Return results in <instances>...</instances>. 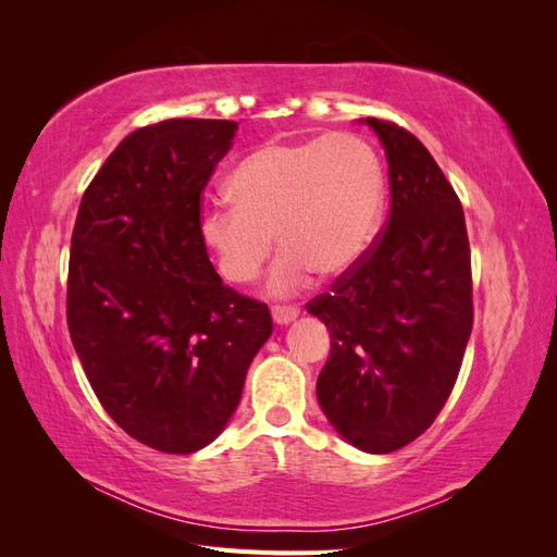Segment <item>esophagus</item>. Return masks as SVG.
Masks as SVG:
<instances>
[{
    "label": "esophagus",
    "instance_id": "obj_1",
    "mask_svg": "<svg viewBox=\"0 0 557 557\" xmlns=\"http://www.w3.org/2000/svg\"><path fill=\"white\" fill-rule=\"evenodd\" d=\"M272 315H274V323H278V325H288V323H293V320L299 315V307L276 305V307H272Z\"/></svg>",
    "mask_w": 557,
    "mask_h": 557
}]
</instances>
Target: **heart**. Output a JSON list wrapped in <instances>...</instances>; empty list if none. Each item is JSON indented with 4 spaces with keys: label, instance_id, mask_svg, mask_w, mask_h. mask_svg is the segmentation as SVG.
<instances>
[{
    "label": "heart",
    "instance_id": "1",
    "mask_svg": "<svg viewBox=\"0 0 557 557\" xmlns=\"http://www.w3.org/2000/svg\"><path fill=\"white\" fill-rule=\"evenodd\" d=\"M237 201L199 207L197 234L227 281L248 283L276 244L278 295L295 293L315 272L339 276L374 239L385 199L383 164L356 134L267 144L230 178Z\"/></svg>",
    "mask_w": 557,
    "mask_h": 557
}]
</instances>
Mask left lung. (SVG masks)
Here are the masks:
<instances>
[{
	"label": "left lung",
	"instance_id": "obj_1",
	"mask_svg": "<svg viewBox=\"0 0 557 557\" xmlns=\"http://www.w3.org/2000/svg\"><path fill=\"white\" fill-rule=\"evenodd\" d=\"M385 148L391 213L376 239L307 311L330 330L320 409L344 440L393 453L440 416L474 323L465 213L409 129L364 117Z\"/></svg>",
	"mask_w": 557,
	"mask_h": 557
}]
</instances>
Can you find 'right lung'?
Instances as JSON below:
<instances>
[{"instance_id": "1", "label": "right lung", "mask_w": 557, "mask_h": 557, "mask_svg": "<svg viewBox=\"0 0 557 557\" xmlns=\"http://www.w3.org/2000/svg\"><path fill=\"white\" fill-rule=\"evenodd\" d=\"M234 132L205 117L132 132L83 193L72 234L66 325L83 372L115 423L162 453H195L225 430L274 330L197 234Z\"/></svg>"}]
</instances>
